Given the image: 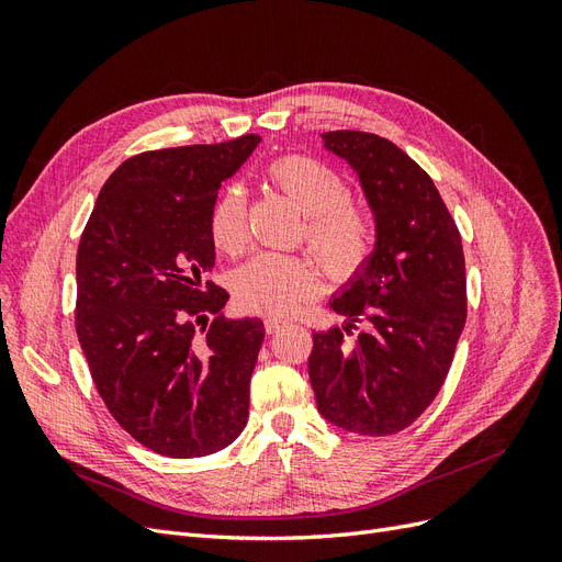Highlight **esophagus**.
<instances>
[{
    "instance_id": "34e87169",
    "label": "esophagus",
    "mask_w": 562,
    "mask_h": 562,
    "mask_svg": "<svg viewBox=\"0 0 562 562\" xmlns=\"http://www.w3.org/2000/svg\"><path fill=\"white\" fill-rule=\"evenodd\" d=\"M283 326H285L283 318H277V316H267V318H265V330H267V333H277V330L283 328Z\"/></svg>"
}]
</instances>
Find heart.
Here are the masks:
<instances>
[{"label": "heart", "instance_id": "b5f03b06", "mask_svg": "<svg viewBox=\"0 0 562 562\" xmlns=\"http://www.w3.org/2000/svg\"><path fill=\"white\" fill-rule=\"evenodd\" d=\"M267 178L307 215L304 234L335 274H351L372 250L375 232L368 215L349 203V184L333 166L314 157L288 155L271 161ZM211 241L227 255L246 244V192L227 184L209 215ZM321 288V271L302 255L260 252L232 277V291L244 307L262 314H288Z\"/></svg>", "mask_w": 562, "mask_h": 562}]
</instances>
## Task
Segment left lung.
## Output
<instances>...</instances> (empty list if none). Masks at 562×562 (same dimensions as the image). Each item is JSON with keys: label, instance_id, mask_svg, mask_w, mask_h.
<instances>
[{"label": "left lung", "instance_id": "obj_1", "mask_svg": "<svg viewBox=\"0 0 562 562\" xmlns=\"http://www.w3.org/2000/svg\"><path fill=\"white\" fill-rule=\"evenodd\" d=\"M321 138L359 176L375 244L328 302L345 326L312 333L310 382L335 427L396 434L436 398L464 330L462 236L434 180L401 147L363 131ZM356 322L367 328L349 340Z\"/></svg>", "mask_w": 562, "mask_h": 562}]
</instances>
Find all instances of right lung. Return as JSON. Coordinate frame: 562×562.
<instances>
[{"instance_id":"right-lung-1","label":"right lung","mask_w":562,"mask_h":562,"mask_svg":"<svg viewBox=\"0 0 562 562\" xmlns=\"http://www.w3.org/2000/svg\"><path fill=\"white\" fill-rule=\"evenodd\" d=\"M260 140L126 159L81 234L77 337L91 378L112 417L166 457L213 454L246 427L265 326L220 314L229 295L203 277L215 267L213 201Z\"/></svg>"}]
</instances>
